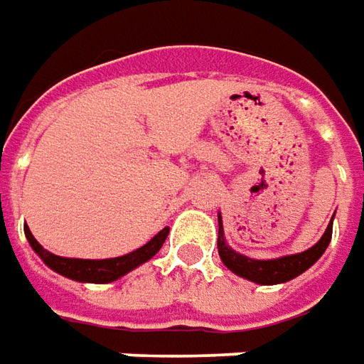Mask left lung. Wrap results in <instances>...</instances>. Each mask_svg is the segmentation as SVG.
Segmentation results:
<instances>
[{"label": "left lung", "mask_w": 364, "mask_h": 364, "mask_svg": "<svg viewBox=\"0 0 364 364\" xmlns=\"http://www.w3.org/2000/svg\"><path fill=\"white\" fill-rule=\"evenodd\" d=\"M330 239H332V223L328 225L326 232L322 235V239L310 247L308 251L298 253V255H287L282 259H272V261H257V259H249L245 255L235 253L231 247L225 245V232H223V223H220V215H218V255L223 259V263L235 272L237 275H241L249 282L255 284H263V286H273V284H284L294 279L296 275L304 273L308 267H312L316 261L320 259V255L326 251Z\"/></svg>", "instance_id": "8db88e82"}]
</instances>
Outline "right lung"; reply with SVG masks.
<instances>
[{"mask_svg": "<svg viewBox=\"0 0 364 364\" xmlns=\"http://www.w3.org/2000/svg\"><path fill=\"white\" fill-rule=\"evenodd\" d=\"M26 237L32 245L36 253L42 257V261L48 265L50 269H54L56 273H60L64 277H70V279H77V282H91V284H109V282H115L117 277L125 275L127 272L135 269L137 265L146 263L147 259H151L158 251L161 249V245L166 241L170 229H161L149 243L144 247H139L137 251L127 253L123 257H113V259H66L58 257V255H52L50 251H46L42 245L38 243L34 239V235L30 232V229L26 227Z\"/></svg>", "mask_w": 364, "mask_h": 364, "instance_id": "right-lung-1", "label": "right lung"}]
</instances>
